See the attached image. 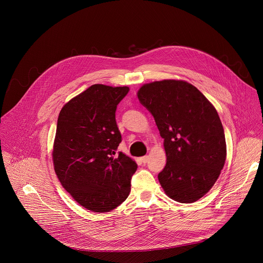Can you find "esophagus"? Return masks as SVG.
I'll return each instance as SVG.
<instances>
[{"label": "esophagus", "instance_id": "34e87169", "mask_svg": "<svg viewBox=\"0 0 263 263\" xmlns=\"http://www.w3.org/2000/svg\"><path fill=\"white\" fill-rule=\"evenodd\" d=\"M148 160H149V156H144V157L141 158V161H142L144 164H146V163L148 162Z\"/></svg>", "mask_w": 263, "mask_h": 263}]
</instances>
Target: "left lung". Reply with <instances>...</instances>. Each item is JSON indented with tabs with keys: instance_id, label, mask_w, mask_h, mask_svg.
I'll use <instances>...</instances> for the list:
<instances>
[{
	"instance_id": "obj_1",
	"label": "left lung",
	"mask_w": 263,
	"mask_h": 263,
	"mask_svg": "<svg viewBox=\"0 0 263 263\" xmlns=\"http://www.w3.org/2000/svg\"><path fill=\"white\" fill-rule=\"evenodd\" d=\"M138 98L164 139L167 163L158 175L161 186L178 202L198 200L214 186L225 165V133L216 108L182 80L145 84Z\"/></svg>"
}]
</instances>
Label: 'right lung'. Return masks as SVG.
Returning <instances> with one entry per match:
<instances>
[{"mask_svg":"<svg viewBox=\"0 0 263 263\" xmlns=\"http://www.w3.org/2000/svg\"><path fill=\"white\" fill-rule=\"evenodd\" d=\"M129 88L95 84L72 98L59 114L52 149L55 174L83 208L107 213L130 192L137 163L115 151L121 135L115 120L117 104Z\"/></svg>","mask_w":263,"mask_h":263,"instance_id":"add662e5","label":"right lung"}]
</instances>
